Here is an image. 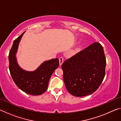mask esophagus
I'll return each mask as SVG.
<instances>
[{"mask_svg":"<svg viewBox=\"0 0 121 121\" xmlns=\"http://www.w3.org/2000/svg\"><path fill=\"white\" fill-rule=\"evenodd\" d=\"M63 62V58L62 57H60L59 58V63H60V65H61L62 64V63Z\"/></svg>","mask_w":121,"mask_h":121,"instance_id":"esophagus-1","label":"esophagus"}]
</instances>
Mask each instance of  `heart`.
<instances>
[{"instance_id": "b5f03b06", "label": "heart", "mask_w": 121, "mask_h": 121, "mask_svg": "<svg viewBox=\"0 0 121 121\" xmlns=\"http://www.w3.org/2000/svg\"><path fill=\"white\" fill-rule=\"evenodd\" d=\"M81 50V46L78 47V48H76V50H75V53H77L78 52H79V51Z\"/></svg>"}]
</instances>
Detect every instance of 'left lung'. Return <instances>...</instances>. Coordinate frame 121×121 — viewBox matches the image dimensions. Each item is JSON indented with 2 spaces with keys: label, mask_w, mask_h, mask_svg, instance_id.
I'll use <instances>...</instances> for the list:
<instances>
[{
  "label": "left lung",
  "mask_w": 121,
  "mask_h": 121,
  "mask_svg": "<svg viewBox=\"0 0 121 121\" xmlns=\"http://www.w3.org/2000/svg\"><path fill=\"white\" fill-rule=\"evenodd\" d=\"M106 65L103 48L98 42L68 59L61 66L67 90L75 97L93 93L105 77Z\"/></svg>",
  "instance_id": "obj_1"
}]
</instances>
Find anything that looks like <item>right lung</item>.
I'll use <instances>...</instances> for the list:
<instances>
[{"label":"right lung","instance_id":"obj_1","mask_svg":"<svg viewBox=\"0 0 121 121\" xmlns=\"http://www.w3.org/2000/svg\"><path fill=\"white\" fill-rule=\"evenodd\" d=\"M14 40L9 51V69L14 83L24 92L34 95H40L45 92L48 87L51 75L59 65L58 58L46 61L36 70L28 71L20 68L18 65L15 54L23 34Z\"/></svg>","mask_w":121,"mask_h":121}]
</instances>
